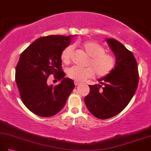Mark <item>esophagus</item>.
<instances>
[{"label":"esophagus","mask_w":151,"mask_h":151,"mask_svg":"<svg viewBox=\"0 0 151 151\" xmlns=\"http://www.w3.org/2000/svg\"><path fill=\"white\" fill-rule=\"evenodd\" d=\"M80 84H81V82H78L77 81H75V86H79Z\"/></svg>","instance_id":"esophagus-1"}]
</instances>
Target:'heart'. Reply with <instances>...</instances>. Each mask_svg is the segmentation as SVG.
<instances>
[{
  "label": "heart",
  "instance_id": "b5f03b06",
  "mask_svg": "<svg viewBox=\"0 0 151 151\" xmlns=\"http://www.w3.org/2000/svg\"><path fill=\"white\" fill-rule=\"evenodd\" d=\"M81 47L90 57L87 67L73 66L67 70L68 76L77 82H84L93 77L95 73L98 77H105L113 71L117 64L115 57L106 52L104 47L95 41H87ZM73 47L68 46L61 54V60L65 64H69L73 54Z\"/></svg>",
  "mask_w": 151,
  "mask_h": 151
}]
</instances>
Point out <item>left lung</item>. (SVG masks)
I'll list each match as a JSON object with an SVG mask.
<instances>
[{"label":"left lung","mask_w":151,"mask_h":151,"mask_svg":"<svg viewBox=\"0 0 151 151\" xmlns=\"http://www.w3.org/2000/svg\"><path fill=\"white\" fill-rule=\"evenodd\" d=\"M106 41L115 56L116 66L110 75L99 80L101 84L89 85L90 93L84 99L88 110L100 119L123 111L135 94L139 82L137 64L132 52L119 41Z\"/></svg>","instance_id":"8db88e82"}]
</instances>
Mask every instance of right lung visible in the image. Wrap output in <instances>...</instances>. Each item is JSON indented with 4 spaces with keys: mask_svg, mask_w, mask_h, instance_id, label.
<instances>
[{
    "mask_svg": "<svg viewBox=\"0 0 151 151\" xmlns=\"http://www.w3.org/2000/svg\"><path fill=\"white\" fill-rule=\"evenodd\" d=\"M72 36L60 35L40 37L21 54L16 66L15 81L22 102L32 113L49 117L62 110L75 88L73 80L65 78L61 54L69 45ZM50 74L61 80L48 86Z\"/></svg>",
    "mask_w": 151,
    "mask_h": 151,
    "instance_id": "right-lung-1",
    "label": "right lung"
}]
</instances>
